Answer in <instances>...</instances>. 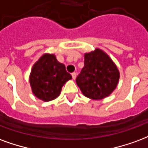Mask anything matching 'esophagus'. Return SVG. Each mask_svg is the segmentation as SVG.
<instances>
[{
	"label": "esophagus",
	"instance_id": "34e87169",
	"mask_svg": "<svg viewBox=\"0 0 148 148\" xmlns=\"http://www.w3.org/2000/svg\"><path fill=\"white\" fill-rule=\"evenodd\" d=\"M72 76H73V79H75L76 78V73H72Z\"/></svg>",
	"mask_w": 148,
	"mask_h": 148
}]
</instances>
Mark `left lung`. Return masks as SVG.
Listing matches in <instances>:
<instances>
[{
  "mask_svg": "<svg viewBox=\"0 0 148 148\" xmlns=\"http://www.w3.org/2000/svg\"><path fill=\"white\" fill-rule=\"evenodd\" d=\"M119 76L117 66L108 55L96 49L84 54V66L75 82L86 97L102 99L114 91Z\"/></svg>",
  "mask_w": 148,
  "mask_h": 148,
  "instance_id": "obj_1",
  "label": "left lung"
}]
</instances>
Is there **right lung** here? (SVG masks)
Listing matches in <instances>:
<instances>
[{"mask_svg":"<svg viewBox=\"0 0 148 148\" xmlns=\"http://www.w3.org/2000/svg\"><path fill=\"white\" fill-rule=\"evenodd\" d=\"M72 79L65 66L53 54L43 55L34 64L30 75V84L35 96L48 102L56 99L63 85Z\"/></svg>","mask_w":148,"mask_h":148,"instance_id":"1","label":"right lung"}]
</instances>
